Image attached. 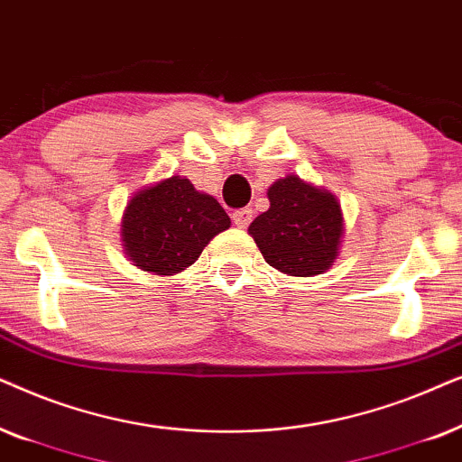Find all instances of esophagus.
<instances>
[{"mask_svg": "<svg viewBox=\"0 0 462 462\" xmlns=\"http://www.w3.org/2000/svg\"><path fill=\"white\" fill-rule=\"evenodd\" d=\"M251 219H254V211H251V208H238V211L232 213V221H235V226L238 227H247L251 224Z\"/></svg>", "mask_w": 462, "mask_h": 462, "instance_id": "1", "label": "esophagus"}]
</instances>
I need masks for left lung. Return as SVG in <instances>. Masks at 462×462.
Masks as SVG:
<instances>
[{
	"label": "left lung",
	"instance_id": "obj_1",
	"mask_svg": "<svg viewBox=\"0 0 462 462\" xmlns=\"http://www.w3.org/2000/svg\"><path fill=\"white\" fill-rule=\"evenodd\" d=\"M268 211L249 226L263 260L289 276H315L331 268L344 232L336 196L287 175L268 188Z\"/></svg>",
	"mask_w": 462,
	"mask_h": 462
}]
</instances>
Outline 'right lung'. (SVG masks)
Masks as SVG:
<instances>
[{"mask_svg": "<svg viewBox=\"0 0 462 462\" xmlns=\"http://www.w3.org/2000/svg\"><path fill=\"white\" fill-rule=\"evenodd\" d=\"M227 227L230 217L219 202L175 175L128 200L122 243L134 266L173 276L192 266L208 241Z\"/></svg>", "mask_w": 462, "mask_h": 462, "instance_id": "1", "label": "right lung"}]
</instances>
